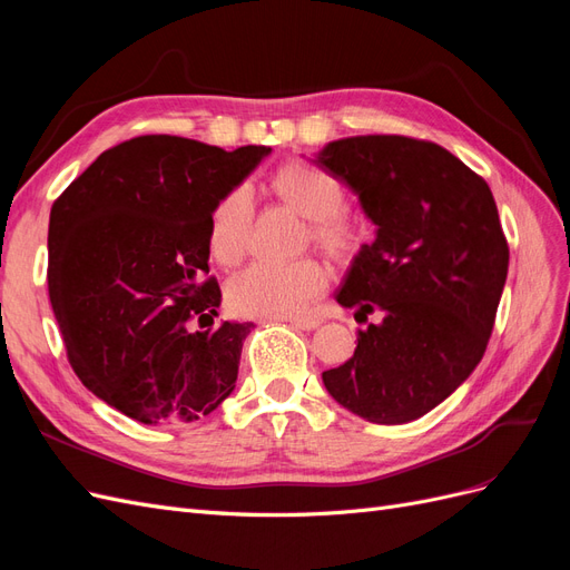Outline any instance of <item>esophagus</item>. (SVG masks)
Masks as SVG:
<instances>
[{"mask_svg":"<svg viewBox=\"0 0 570 570\" xmlns=\"http://www.w3.org/2000/svg\"><path fill=\"white\" fill-rule=\"evenodd\" d=\"M289 325L299 327V331H316L321 321L318 318H289Z\"/></svg>","mask_w":570,"mask_h":570,"instance_id":"34e87169","label":"esophagus"}]
</instances>
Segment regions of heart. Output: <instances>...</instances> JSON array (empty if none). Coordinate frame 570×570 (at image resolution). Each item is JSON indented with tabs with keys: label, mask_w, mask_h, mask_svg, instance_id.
Masks as SVG:
<instances>
[{
	"label": "heart",
	"mask_w": 570,
	"mask_h": 570,
	"mask_svg": "<svg viewBox=\"0 0 570 570\" xmlns=\"http://www.w3.org/2000/svg\"><path fill=\"white\" fill-rule=\"evenodd\" d=\"M271 189L289 209L308 218V237L333 262L347 264L364 249L366 228L342 212L344 189L323 168L289 161L275 170ZM254 226V199L245 187H233L214 206L209 218V249L223 266L245 256ZM327 287V268L318 258L297 262H256L228 285V302L237 314L287 318L299 316Z\"/></svg>",
	"instance_id": "1"
}]
</instances>
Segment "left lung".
I'll return each mask as SVG.
<instances>
[{
	"label": "left lung",
	"instance_id": "left-lung-1",
	"mask_svg": "<svg viewBox=\"0 0 570 570\" xmlns=\"http://www.w3.org/2000/svg\"><path fill=\"white\" fill-rule=\"evenodd\" d=\"M375 223L335 295L358 331L354 356L323 371L333 400L371 423L416 421L444 402L488 350L509 245L490 185L435 142L356 135L314 159Z\"/></svg>",
	"mask_w": 570,
	"mask_h": 570
}]
</instances>
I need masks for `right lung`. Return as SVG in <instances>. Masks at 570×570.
I'll return each instance as SVG.
<instances>
[{
  "instance_id": "right-lung-1",
  "label": "right lung",
  "mask_w": 570,
  "mask_h": 570,
  "mask_svg": "<svg viewBox=\"0 0 570 570\" xmlns=\"http://www.w3.org/2000/svg\"><path fill=\"white\" fill-rule=\"evenodd\" d=\"M174 135L120 142L82 170L49 214V302L73 371L145 425L193 423L235 390L252 323H214L209 218L268 157Z\"/></svg>"
}]
</instances>
